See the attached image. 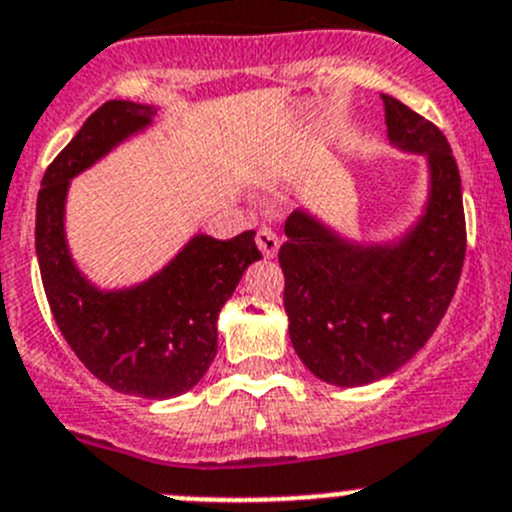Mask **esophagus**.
Segmentation results:
<instances>
[{"label":"esophagus","mask_w":512,"mask_h":512,"mask_svg":"<svg viewBox=\"0 0 512 512\" xmlns=\"http://www.w3.org/2000/svg\"><path fill=\"white\" fill-rule=\"evenodd\" d=\"M257 247H260L262 257H267V260H272V257L278 255L280 250V237L275 232H272L270 227H262L260 232H257Z\"/></svg>","instance_id":"esophagus-1"}]
</instances>
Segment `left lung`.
I'll return each mask as SVG.
<instances>
[{"label":"left lung","instance_id":"left-lung-1","mask_svg":"<svg viewBox=\"0 0 512 512\" xmlns=\"http://www.w3.org/2000/svg\"><path fill=\"white\" fill-rule=\"evenodd\" d=\"M384 100L386 138L427 161L419 214L386 240H356L310 209L285 222L280 267L295 353L321 381L364 386L386 379L432 338L465 262L462 181L434 123Z\"/></svg>","mask_w":512,"mask_h":512}]
</instances>
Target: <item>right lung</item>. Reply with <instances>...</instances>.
<instances>
[{
  "label": "right lung",
  "mask_w": 512,
  "mask_h": 512,
  "mask_svg": "<svg viewBox=\"0 0 512 512\" xmlns=\"http://www.w3.org/2000/svg\"><path fill=\"white\" fill-rule=\"evenodd\" d=\"M156 105L108 100L42 176L35 247L57 328L85 369L121 394L171 399L202 381L217 356L219 310L260 260L255 232L214 240L197 232L161 270L103 288L80 270L68 242L70 181L154 126Z\"/></svg>",
  "instance_id": "1"
}]
</instances>
